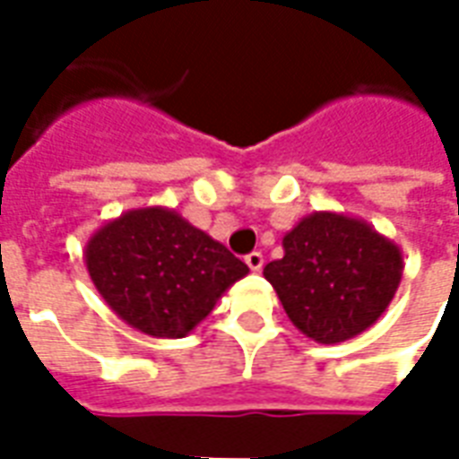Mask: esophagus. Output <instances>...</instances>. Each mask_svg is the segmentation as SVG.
Here are the masks:
<instances>
[{
  "label": "esophagus",
  "instance_id": "1",
  "mask_svg": "<svg viewBox=\"0 0 459 459\" xmlns=\"http://www.w3.org/2000/svg\"><path fill=\"white\" fill-rule=\"evenodd\" d=\"M246 265H248L253 273H258V270L263 268V253H258V250L248 253V255H246Z\"/></svg>",
  "mask_w": 459,
  "mask_h": 459
}]
</instances>
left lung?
<instances>
[{"label": "left lung", "mask_w": 459, "mask_h": 459, "mask_svg": "<svg viewBox=\"0 0 459 459\" xmlns=\"http://www.w3.org/2000/svg\"><path fill=\"white\" fill-rule=\"evenodd\" d=\"M263 275L290 322L317 344L354 339L384 315L403 278V253L364 219L315 211L282 238Z\"/></svg>", "instance_id": "obj_1"}]
</instances>
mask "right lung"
<instances>
[{"mask_svg":"<svg viewBox=\"0 0 459 459\" xmlns=\"http://www.w3.org/2000/svg\"><path fill=\"white\" fill-rule=\"evenodd\" d=\"M85 268L115 315L142 334L181 339L248 265L167 206L125 211L85 243Z\"/></svg>","mask_w":459,"mask_h":459,"instance_id":"right-lung-1","label":"right lung"}]
</instances>
